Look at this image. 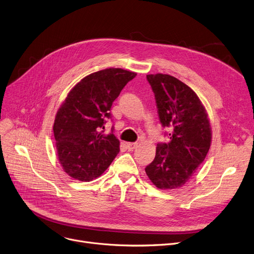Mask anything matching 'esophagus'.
Segmentation results:
<instances>
[{"mask_svg": "<svg viewBox=\"0 0 254 254\" xmlns=\"http://www.w3.org/2000/svg\"><path fill=\"white\" fill-rule=\"evenodd\" d=\"M127 148H128V151H133L134 148H136L137 147V145H138V143L137 142H128L127 144Z\"/></svg>", "mask_w": 254, "mask_h": 254, "instance_id": "obj_1", "label": "esophagus"}]
</instances>
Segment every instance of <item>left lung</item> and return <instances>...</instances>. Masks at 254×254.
Segmentation results:
<instances>
[{
	"mask_svg": "<svg viewBox=\"0 0 254 254\" xmlns=\"http://www.w3.org/2000/svg\"><path fill=\"white\" fill-rule=\"evenodd\" d=\"M160 122L170 127V141L158 143L146 175L161 190L187 184L203 163L211 144V127L205 108L191 89L170 74H147Z\"/></svg>",
	"mask_w": 254,
	"mask_h": 254,
	"instance_id": "obj_1",
	"label": "left lung"
}]
</instances>
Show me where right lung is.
<instances>
[{
    "mask_svg": "<svg viewBox=\"0 0 254 254\" xmlns=\"http://www.w3.org/2000/svg\"><path fill=\"white\" fill-rule=\"evenodd\" d=\"M136 73L106 68L82 79L59 108L53 126L57 156L64 172L81 182H91L108 169L120 141L101 129L111 119V108Z\"/></svg>",
    "mask_w": 254,
    "mask_h": 254,
    "instance_id": "right-lung-1",
    "label": "right lung"
}]
</instances>
